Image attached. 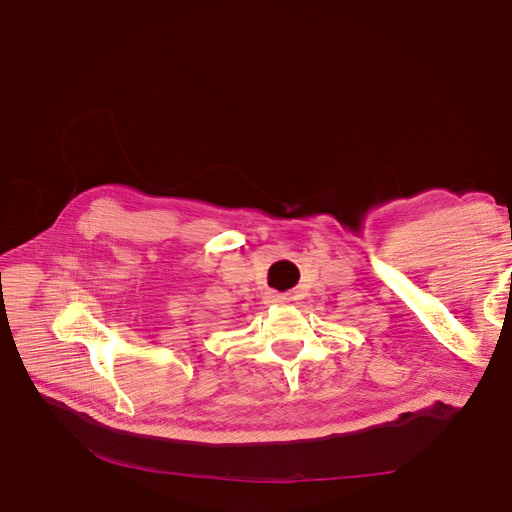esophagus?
Returning a JSON list of instances; mask_svg holds the SVG:
<instances>
[{"mask_svg": "<svg viewBox=\"0 0 512 512\" xmlns=\"http://www.w3.org/2000/svg\"><path fill=\"white\" fill-rule=\"evenodd\" d=\"M275 301L279 303V301H284V297H275Z\"/></svg>", "mask_w": 512, "mask_h": 512, "instance_id": "obj_1", "label": "esophagus"}]
</instances>
